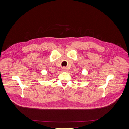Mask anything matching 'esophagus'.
Wrapping results in <instances>:
<instances>
[{"label": "esophagus", "mask_w": 129, "mask_h": 129, "mask_svg": "<svg viewBox=\"0 0 129 129\" xmlns=\"http://www.w3.org/2000/svg\"><path fill=\"white\" fill-rule=\"evenodd\" d=\"M62 71H63V72H66V71H67V68H66V67H62Z\"/></svg>", "instance_id": "obj_1"}]
</instances>
